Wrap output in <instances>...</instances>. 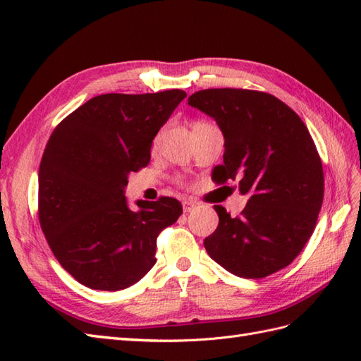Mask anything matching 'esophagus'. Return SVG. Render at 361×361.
I'll list each match as a JSON object with an SVG mask.
<instances>
[{"label":"esophagus","mask_w":361,"mask_h":361,"mask_svg":"<svg viewBox=\"0 0 361 361\" xmlns=\"http://www.w3.org/2000/svg\"><path fill=\"white\" fill-rule=\"evenodd\" d=\"M197 206V203L195 202H192V200H185L183 202V211L185 212H190L192 211L194 208Z\"/></svg>","instance_id":"34e87169"}]
</instances>
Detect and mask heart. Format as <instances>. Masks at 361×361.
Instances as JSON below:
<instances>
[{
    "mask_svg": "<svg viewBox=\"0 0 361 361\" xmlns=\"http://www.w3.org/2000/svg\"><path fill=\"white\" fill-rule=\"evenodd\" d=\"M200 124H208V122H204V121H198V122H195L194 126H200Z\"/></svg>",
    "mask_w": 361,
    "mask_h": 361,
    "instance_id": "heart-1",
    "label": "heart"
}]
</instances>
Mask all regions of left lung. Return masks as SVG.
I'll return each instance as SVG.
<instances>
[{
    "instance_id": "1",
    "label": "left lung",
    "mask_w": 361,
    "mask_h": 361,
    "mask_svg": "<svg viewBox=\"0 0 361 361\" xmlns=\"http://www.w3.org/2000/svg\"><path fill=\"white\" fill-rule=\"evenodd\" d=\"M188 104L217 122L225 137L219 185L239 180L248 203L239 217L216 204L219 226L204 239L208 255L239 278L282 270L315 229L324 197L323 164L301 118L262 91L211 88Z\"/></svg>"
}]
</instances>
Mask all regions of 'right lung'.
I'll list each match as a JSON object with an SVG mask.
<instances>
[{
	"mask_svg": "<svg viewBox=\"0 0 361 361\" xmlns=\"http://www.w3.org/2000/svg\"><path fill=\"white\" fill-rule=\"evenodd\" d=\"M185 97L183 90L101 94L54 128L38 171V219L54 256L82 286L124 290L155 265L157 237L178 220L181 203L137 200L132 211L124 189Z\"/></svg>",
	"mask_w": 361,
	"mask_h": 361,
	"instance_id": "obj_1",
	"label": "right lung"
}]
</instances>
